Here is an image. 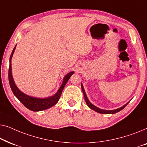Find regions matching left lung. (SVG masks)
Segmentation results:
<instances>
[{
    "mask_svg": "<svg viewBox=\"0 0 147 147\" xmlns=\"http://www.w3.org/2000/svg\"><path fill=\"white\" fill-rule=\"evenodd\" d=\"M81 88H82V92H83V94H84V100H85V102L86 103V105H87V106L89 107L90 109H92V110L96 111V112H97V113H100V114H115V113H117L118 112H119L120 111H121L122 109H123L126 106H127L128 103L129 102H128L127 104H125V105H124V106L120 107V108H119V109H115V110H104V109H101L100 108H98V107L94 106V105H92V103L90 102L89 100H88L87 96H86L85 91H84L83 85H82V83H81Z\"/></svg>",
    "mask_w": 147,
    "mask_h": 147,
    "instance_id": "left-lung-1",
    "label": "left lung"
}]
</instances>
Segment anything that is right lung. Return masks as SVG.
Returning <instances> with one entry per match:
<instances>
[{
	"label": "right lung",
	"instance_id": "add662e5",
	"mask_svg": "<svg viewBox=\"0 0 147 147\" xmlns=\"http://www.w3.org/2000/svg\"><path fill=\"white\" fill-rule=\"evenodd\" d=\"M16 45L14 47L13 50H12V52L11 53V57H10L9 60L10 64L9 69V80L12 92H13L14 96L20 101V102H22V104L24 105V107H26V108L28 109L30 111H35V112H36V111L46 110V109L51 108V107H52L58 102L65 84H67V82L68 80H69L70 77L74 74V71L70 72V73L67 74L65 76H64L63 83H62L61 86H60V88H59V90H57V92H56L55 94L53 95V96L46 97V98H37V97L31 96H29V95L24 94V92H22L21 90L16 86L12 75L11 59L12 56H13L14 51H15L16 49Z\"/></svg>",
	"mask_w": 147,
	"mask_h": 147
}]
</instances>
